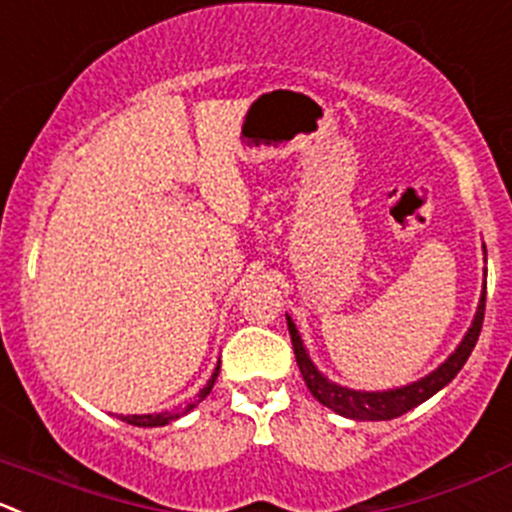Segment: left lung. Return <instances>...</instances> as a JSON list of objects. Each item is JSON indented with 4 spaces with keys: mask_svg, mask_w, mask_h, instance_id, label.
Here are the masks:
<instances>
[{
    "mask_svg": "<svg viewBox=\"0 0 512 512\" xmlns=\"http://www.w3.org/2000/svg\"><path fill=\"white\" fill-rule=\"evenodd\" d=\"M483 317H485V287L483 297H480L478 312H475L473 327L468 330L465 340L460 342L458 350L443 362L435 372L425 375L423 380L413 382V385H405L398 390H385V393H360V390H347L330 382L327 377H322L317 372V367L312 365V360L307 357L305 345L300 340V332H297L295 322L287 317V330H290L292 350H295V360L300 365L302 380L310 388V393L320 400L325 408L335 410L337 415H345L352 420H393L405 415L408 410L418 408L420 403H425L428 398H433L440 388H445L450 380L460 372V367L465 365V360L473 352L475 342H478L480 330H483Z\"/></svg>",
    "mask_w": 512,
    "mask_h": 512,
    "instance_id": "obj_1",
    "label": "left lung"
}]
</instances>
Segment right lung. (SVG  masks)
<instances>
[{
	"mask_svg": "<svg viewBox=\"0 0 512 512\" xmlns=\"http://www.w3.org/2000/svg\"><path fill=\"white\" fill-rule=\"evenodd\" d=\"M217 372H220V365L215 367V372H212L210 382H207L205 388L200 390V395H197V398L192 400V403H187L185 408H180V410H165V413H157V415H122V420H124V423L137 425V428H160V425H167V423H172V420L182 418V415L190 413V410L195 408V405H200L202 400H205L207 395H210L212 385H215V380H217Z\"/></svg>",
	"mask_w": 512,
	"mask_h": 512,
	"instance_id": "add662e5",
	"label": "right lung"
}]
</instances>
